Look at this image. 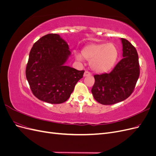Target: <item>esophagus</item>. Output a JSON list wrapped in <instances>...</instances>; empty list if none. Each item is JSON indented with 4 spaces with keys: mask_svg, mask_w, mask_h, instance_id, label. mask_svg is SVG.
Returning a JSON list of instances; mask_svg holds the SVG:
<instances>
[{
    "mask_svg": "<svg viewBox=\"0 0 156 156\" xmlns=\"http://www.w3.org/2000/svg\"><path fill=\"white\" fill-rule=\"evenodd\" d=\"M90 75H91V73L88 72V71H85L84 73V77H87V76H90Z\"/></svg>",
    "mask_w": 156,
    "mask_h": 156,
    "instance_id": "34e87169",
    "label": "esophagus"
}]
</instances>
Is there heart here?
Returning <instances> with one entry per match:
<instances>
[{"mask_svg": "<svg viewBox=\"0 0 156 156\" xmlns=\"http://www.w3.org/2000/svg\"><path fill=\"white\" fill-rule=\"evenodd\" d=\"M84 58L90 61L91 68L97 73H105L114 66L118 56L119 50L113 44H90L82 50ZM79 60L82 56L77 55Z\"/></svg>", "mask_w": 156, "mask_h": 156, "instance_id": "heart-1", "label": "heart"}]
</instances>
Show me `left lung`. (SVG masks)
<instances>
[{"label":"left lung","instance_id":"1","mask_svg":"<svg viewBox=\"0 0 156 156\" xmlns=\"http://www.w3.org/2000/svg\"><path fill=\"white\" fill-rule=\"evenodd\" d=\"M123 58L109 73L94 75L92 88L94 98L103 105H112L125 100L134 91L139 77V56L135 47L122 38Z\"/></svg>","mask_w":156,"mask_h":156}]
</instances>
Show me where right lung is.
I'll return each instance as SVG.
<instances>
[{
  "label": "right lung",
  "mask_w": 156,
  "mask_h": 156,
  "mask_svg": "<svg viewBox=\"0 0 156 156\" xmlns=\"http://www.w3.org/2000/svg\"><path fill=\"white\" fill-rule=\"evenodd\" d=\"M68 45L58 34L42 36L33 45L26 67L32 94L40 100L59 104L67 101L84 71L64 66Z\"/></svg>",
  "instance_id": "1"
}]
</instances>
